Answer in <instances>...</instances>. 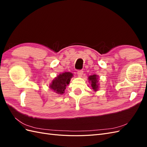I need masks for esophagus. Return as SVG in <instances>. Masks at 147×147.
<instances>
[{
  "label": "esophagus",
  "instance_id": "obj_1",
  "mask_svg": "<svg viewBox=\"0 0 147 147\" xmlns=\"http://www.w3.org/2000/svg\"><path fill=\"white\" fill-rule=\"evenodd\" d=\"M83 74V70H78L77 72V75H78V77H82V75Z\"/></svg>",
  "mask_w": 147,
  "mask_h": 147
}]
</instances>
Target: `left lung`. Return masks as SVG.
Wrapping results in <instances>:
<instances>
[{"label":"left lung","mask_w":147,"mask_h":147,"mask_svg":"<svg viewBox=\"0 0 147 147\" xmlns=\"http://www.w3.org/2000/svg\"><path fill=\"white\" fill-rule=\"evenodd\" d=\"M89 82L91 83V88L94 91H97L99 88V83H98V76L97 75L94 74L92 75H90L88 77Z\"/></svg>","instance_id":"8db88e82"}]
</instances>
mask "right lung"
Segmentation results:
<instances>
[{
  "label": "right lung",
  "instance_id": "1",
  "mask_svg": "<svg viewBox=\"0 0 147 147\" xmlns=\"http://www.w3.org/2000/svg\"><path fill=\"white\" fill-rule=\"evenodd\" d=\"M72 77L73 74L70 72L61 74L52 81L50 88L57 94H63Z\"/></svg>",
  "mask_w": 147,
  "mask_h": 147
}]
</instances>
